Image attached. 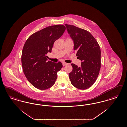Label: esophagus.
Instances as JSON below:
<instances>
[{
    "instance_id": "esophagus-1",
    "label": "esophagus",
    "mask_w": 127,
    "mask_h": 127,
    "mask_svg": "<svg viewBox=\"0 0 127 127\" xmlns=\"http://www.w3.org/2000/svg\"><path fill=\"white\" fill-rule=\"evenodd\" d=\"M62 64H63V66H66V65H67L68 64L66 63H65V62H63V63H62Z\"/></svg>"
}]
</instances>
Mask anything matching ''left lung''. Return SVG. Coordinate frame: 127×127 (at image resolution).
Listing matches in <instances>:
<instances>
[{
    "label": "left lung",
    "mask_w": 127,
    "mask_h": 127,
    "mask_svg": "<svg viewBox=\"0 0 127 127\" xmlns=\"http://www.w3.org/2000/svg\"><path fill=\"white\" fill-rule=\"evenodd\" d=\"M73 41L74 50L81 61L78 67L71 64L73 70L69 74L72 85L78 89L85 90L95 83L101 68V50L95 39L91 34L74 26L65 25Z\"/></svg>",
    "instance_id": "1"
}]
</instances>
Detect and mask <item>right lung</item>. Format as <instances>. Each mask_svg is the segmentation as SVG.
Masks as SVG:
<instances>
[{
	"label": "right lung",
	"instance_id": "right-lung-1",
	"mask_svg": "<svg viewBox=\"0 0 127 127\" xmlns=\"http://www.w3.org/2000/svg\"><path fill=\"white\" fill-rule=\"evenodd\" d=\"M65 26H50L32 34L24 46L21 61L23 72L28 81L40 90L50 88L55 84L57 72L62 67L61 62L47 61L54 42L63 35Z\"/></svg>",
	"mask_w": 127,
	"mask_h": 127
}]
</instances>
